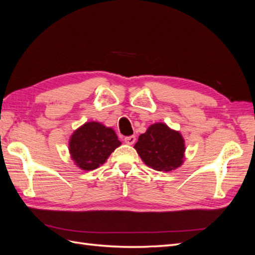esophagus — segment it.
Masks as SVG:
<instances>
[{
    "mask_svg": "<svg viewBox=\"0 0 255 255\" xmlns=\"http://www.w3.org/2000/svg\"><path fill=\"white\" fill-rule=\"evenodd\" d=\"M136 140V137L134 135H130V136H126L125 137V142L128 144H133Z\"/></svg>",
    "mask_w": 255,
    "mask_h": 255,
    "instance_id": "1",
    "label": "esophagus"
}]
</instances>
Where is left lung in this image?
Masks as SVG:
<instances>
[{
  "instance_id": "1",
  "label": "left lung",
  "mask_w": 255,
  "mask_h": 255,
  "mask_svg": "<svg viewBox=\"0 0 255 255\" xmlns=\"http://www.w3.org/2000/svg\"><path fill=\"white\" fill-rule=\"evenodd\" d=\"M134 148L145 165L157 171H171L183 163V137L164 123L151 126L139 136Z\"/></svg>"
}]
</instances>
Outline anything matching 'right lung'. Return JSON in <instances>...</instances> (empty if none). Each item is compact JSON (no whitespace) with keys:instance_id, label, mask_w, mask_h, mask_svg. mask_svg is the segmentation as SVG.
I'll list each match as a JSON object with an SVG mask.
<instances>
[{"instance_id":"1","label":"right lung","mask_w":255,"mask_h":255,"mask_svg":"<svg viewBox=\"0 0 255 255\" xmlns=\"http://www.w3.org/2000/svg\"><path fill=\"white\" fill-rule=\"evenodd\" d=\"M120 144L113 128L99 122H88L73 133L69 146L76 165L84 170H94L105 163Z\"/></svg>"}]
</instances>
